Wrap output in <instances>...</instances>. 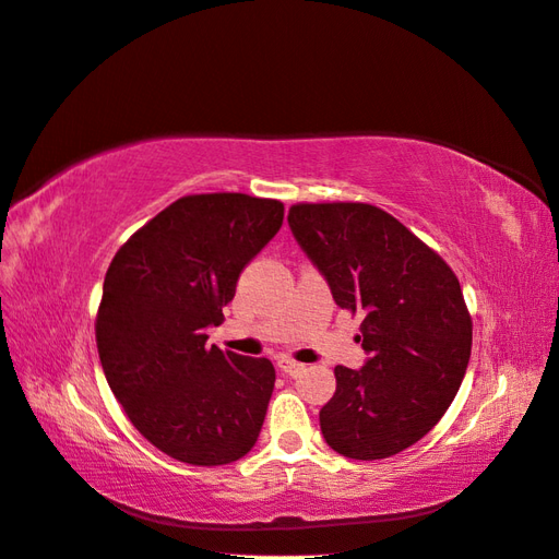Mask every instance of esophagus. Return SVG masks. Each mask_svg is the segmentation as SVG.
I'll use <instances>...</instances> for the list:
<instances>
[{"instance_id":"esophagus-1","label":"esophagus","mask_w":559,"mask_h":559,"mask_svg":"<svg viewBox=\"0 0 559 559\" xmlns=\"http://www.w3.org/2000/svg\"><path fill=\"white\" fill-rule=\"evenodd\" d=\"M277 366H280L282 373L292 376V378H298V376L302 373V370H306V364H300V361H296V359H292V357H280V359H277Z\"/></svg>"}]
</instances>
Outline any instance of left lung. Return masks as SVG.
Returning <instances> with one entry per match:
<instances>
[{
	"label": "left lung",
	"instance_id": "left-lung-1",
	"mask_svg": "<svg viewBox=\"0 0 559 559\" xmlns=\"http://www.w3.org/2000/svg\"><path fill=\"white\" fill-rule=\"evenodd\" d=\"M289 226L343 310L364 314L361 370L335 366L319 411L326 443L349 460H384L415 445L460 389L473 321L452 267L368 202H296Z\"/></svg>",
	"mask_w": 559,
	"mask_h": 559
}]
</instances>
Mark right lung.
<instances>
[{
	"label": "right lung",
	"mask_w": 559,
	"mask_h": 559,
	"mask_svg": "<svg viewBox=\"0 0 559 559\" xmlns=\"http://www.w3.org/2000/svg\"><path fill=\"white\" fill-rule=\"evenodd\" d=\"M284 205L195 193L158 212L109 263L95 317L99 364L132 427L173 460L222 466L261 433L275 368L207 347L242 267L280 230Z\"/></svg>",
	"instance_id": "1"
}]
</instances>
